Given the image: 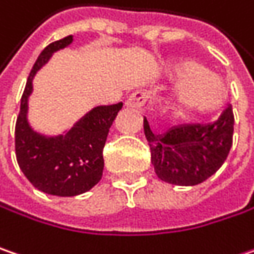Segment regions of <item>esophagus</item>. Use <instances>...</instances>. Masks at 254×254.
Returning a JSON list of instances; mask_svg holds the SVG:
<instances>
[{
    "mask_svg": "<svg viewBox=\"0 0 254 254\" xmlns=\"http://www.w3.org/2000/svg\"><path fill=\"white\" fill-rule=\"evenodd\" d=\"M148 100V93L146 90H137L133 94L128 95V98L126 100V106L130 108H140L146 104Z\"/></svg>",
    "mask_w": 254,
    "mask_h": 254,
    "instance_id": "34e87169",
    "label": "esophagus"
}]
</instances>
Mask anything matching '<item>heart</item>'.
<instances>
[{
  "label": "heart",
  "mask_w": 254,
  "mask_h": 254,
  "mask_svg": "<svg viewBox=\"0 0 254 254\" xmlns=\"http://www.w3.org/2000/svg\"><path fill=\"white\" fill-rule=\"evenodd\" d=\"M173 77L187 83L180 85L173 97L180 113H210L219 107L226 97L224 84L207 67L193 60L174 61L170 65Z\"/></svg>",
  "instance_id": "obj_1"
}]
</instances>
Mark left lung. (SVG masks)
I'll list each match as a JSON object with an SVG mask.
<instances>
[{
  "label": "left lung",
  "instance_id": "left-lung-1",
  "mask_svg": "<svg viewBox=\"0 0 254 254\" xmlns=\"http://www.w3.org/2000/svg\"><path fill=\"white\" fill-rule=\"evenodd\" d=\"M232 106L210 124H184L154 135L144 119L151 163L160 180L174 186H196L222 167L233 144Z\"/></svg>",
  "mask_w": 254,
  "mask_h": 254
}]
</instances>
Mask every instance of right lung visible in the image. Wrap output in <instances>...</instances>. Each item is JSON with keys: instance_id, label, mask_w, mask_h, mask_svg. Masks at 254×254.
Segmentation results:
<instances>
[{"instance_id": "right-lung-1", "label": "right lung", "mask_w": 254, "mask_h": 254, "mask_svg": "<svg viewBox=\"0 0 254 254\" xmlns=\"http://www.w3.org/2000/svg\"><path fill=\"white\" fill-rule=\"evenodd\" d=\"M71 43L72 35L54 41L37 58L21 97L15 124V156L19 169L35 189L60 197L85 193L101 180L104 169L103 148L110 127L123 107V103L94 107L71 130L56 137H45L30 127L27 110L32 78L48 63L53 53Z\"/></svg>"}]
</instances>
